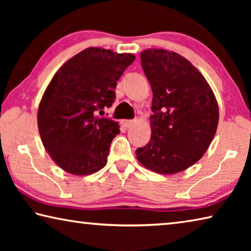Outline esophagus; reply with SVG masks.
Masks as SVG:
<instances>
[{
    "label": "esophagus",
    "instance_id": "obj_1",
    "mask_svg": "<svg viewBox=\"0 0 251 251\" xmlns=\"http://www.w3.org/2000/svg\"><path fill=\"white\" fill-rule=\"evenodd\" d=\"M121 124H122V126L124 127V128H129V127H131L133 126V124H134V121H128V120H123L122 122H121Z\"/></svg>",
    "mask_w": 251,
    "mask_h": 251
}]
</instances>
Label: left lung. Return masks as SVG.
I'll return each instance as SVG.
<instances>
[{"mask_svg":"<svg viewBox=\"0 0 251 251\" xmlns=\"http://www.w3.org/2000/svg\"><path fill=\"white\" fill-rule=\"evenodd\" d=\"M141 62L152 91L151 137L136 156L156 173L182 172L201 158L214 138L217 100L201 72L179 54L147 50Z\"/></svg>","mask_w":251,"mask_h":251,"instance_id":"left-lung-1","label":"left lung"}]
</instances>
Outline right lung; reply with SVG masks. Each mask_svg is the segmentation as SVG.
<instances>
[{
	"mask_svg": "<svg viewBox=\"0 0 251 251\" xmlns=\"http://www.w3.org/2000/svg\"><path fill=\"white\" fill-rule=\"evenodd\" d=\"M133 54L90 48L69 59L46 88L37 113L45 150L73 175H90L107 163L118 124L99 116L115 100L117 80L134 62Z\"/></svg>",
	"mask_w": 251,
	"mask_h": 251,
	"instance_id": "add662e5",
	"label": "right lung"
}]
</instances>
